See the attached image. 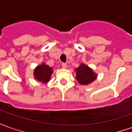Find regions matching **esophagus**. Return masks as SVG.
<instances>
[{
  "label": "esophagus",
  "mask_w": 132,
  "mask_h": 132,
  "mask_svg": "<svg viewBox=\"0 0 132 132\" xmlns=\"http://www.w3.org/2000/svg\"><path fill=\"white\" fill-rule=\"evenodd\" d=\"M62 68H63L64 69L67 68V64L62 63Z\"/></svg>",
  "instance_id": "esophagus-1"
}]
</instances>
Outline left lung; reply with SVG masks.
Here are the masks:
<instances>
[{"label":"left lung","mask_w":132,"mask_h":132,"mask_svg":"<svg viewBox=\"0 0 132 132\" xmlns=\"http://www.w3.org/2000/svg\"><path fill=\"white\" fill-rule=\"evenodd\" d=\"M76 78L79 83L83 85H87L92 83L97 78V75L94 73L93 70L84 64H81L79 68L76 69Z\"/></svg>","instance_id":"1"}]
</instances>
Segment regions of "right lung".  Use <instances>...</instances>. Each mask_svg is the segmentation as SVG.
<instances>
[{
	"label": "right lung",
	"instance_id": "right-lung-1",
	"mask_svg": "<svg viewBox=\"0 0 132 132\" xmlns=\"http://www.w3.org/2000/svg\"><path fill=\"white\" fill-rule=\"evenodd\" d=\"M52 73H53L52 68L43 63L40 65H38L35 68L34 72V76L35 79L45 84L50 81Z\"/></svg>",
	"mask_w": 132,
	"mask_h": 132
}]
</instances>
